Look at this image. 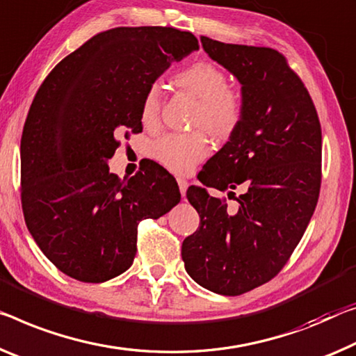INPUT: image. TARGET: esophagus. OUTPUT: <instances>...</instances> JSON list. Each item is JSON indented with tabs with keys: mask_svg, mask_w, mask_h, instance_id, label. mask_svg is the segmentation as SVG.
Returning a JSON list of instances; mask_svg holds the SVG:
<instances>
[{
	"mask_svg": "<svg viewBox=\"0 0 356 356\" xmlns=\"http://www.w3.org/2000/svg\"><path fill=\"white\" fill-rule=\"evenodd\" d=\"M178 186H179V193H181V195L184 197L186 195V189H188V181L186 179H178Z\"/></svg>",
	"mask_w": 356,
	"mask_h": 356,
	"instance_id": "obj_1",
	"label": "esophagus"
}]
</instances>
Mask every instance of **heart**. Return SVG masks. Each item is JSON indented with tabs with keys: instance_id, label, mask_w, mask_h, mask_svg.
<instances>
[{
	"instance_id": "b5f03b06",
	"label": "heart",
	"mask_w": 356,
	"mask_h": 356,
	"mask_svg": "<svg viewBox=\"0 0 356 356\" xmlns=\"http://www.w3.org/2000/svg\"><path fill=\"white\" fill-rule=\"evenodd\" d=\"M173 83L199 100L194 125L204 127L218 140H226L238 129L243 118V98L227 86L221 68L211 62H195L179 70ZM161 94L157 87H149L140 108L141 122L146 127L156 125L159 119ZM210 152V141L205 132L170 134L157 141L154 156L163 167L175 173H188L197 162Z\"/></svg>"
}]
</instances>
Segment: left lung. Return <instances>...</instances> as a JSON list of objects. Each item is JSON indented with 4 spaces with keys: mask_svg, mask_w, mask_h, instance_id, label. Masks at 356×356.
<instances>
[{
    "mask_svg": "<svg viewBox=\"0 0 356 356\" xmlns=\"http://www.w3.org/2000/svg\"><path fill=\"white\" fill-rule=\"evenodd\" d=\"M200 41L242 84L243 118L199 179L229 191L237 207L191 186L186 195L200 226L181 256L200 286L238 296L272 280L309 226L321 184V127L309 90L275 49ZM242 182L248 191L235 197Z\"/></svg>",
    "mask_w": 356,
    "mask_h": 356,
    "instance_id": "1",
    "label": "left lung"
}]
</instances>
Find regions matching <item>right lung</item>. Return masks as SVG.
Masks as SVG:
<instances>
[{"mask_svg":"<svg viewBox=\"0 0 356 356\" xmlns=\"http://www.w3.org/2000/svg\"><path fill=\"white\" fill-rule=\"evenodd\" d=\"M197 49L189 31L118 26L65 57L38 89L20 141L22 210L38 247L68 277L102 283L121 275L136 254L140 221L181 199L159 163L122 181L106 162L119 136L143 130L147 89Z\"/></svg>","mask_w":356,"mask_h":356,"instance_id":"obj_1","label":"right lung"}]
</instances>
